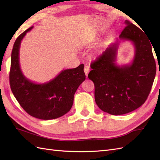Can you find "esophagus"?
<instances>
[{
	"instance_id": "esophagus-1",
	"label": "esophagus",
	"mask_w": 160,
	"mask_h": 160,
	"mask_svg": "<svg viewBox=\"0 0 160 160\" xmlns=\"http://www.w3.org/2000/svg\"><path fill=\"white\" fill-rule=\"evenodd\" d=\"M89 70H90V68L89 66L88 65V64H85L84 67V73L86 74V76H88V73L89 72Z\"/></svg>"
}]
</instances>
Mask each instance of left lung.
<instances>
[{
	"instance_id": "8db88e82",
	"label": "left lung",
	"mask_w": 160,
	"mask_h": 160,
	"mask_svg": "<svg viewBox=\"0 0 160 160\" xmlns=\"http://www.w3.org/2000/svg\"><path fill=\"white\" fill-rule=\"evenodd\" d=\"M127 26L120 38L130 40L135 53L131 65L115 63L118 42L107 48L91 63L88 78L95 86V100L102 111L118 115L141 107L148 96L156 73L151 40L137 26L125 20Z\"/></svg>"
}]
</instances>
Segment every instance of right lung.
Listing matches in <instances>:
<instances>
[{
    "label": "right lung",
    "instance_id": "1",
    "mask_svg": "<svg viewBox=\"0 0 160 160\" xmlns=\"http://www.w3.org/2000/svg\"><path fill=\"white\" fill-rule=\"evenodd\" d=\"M31 27L16 38L11 56L9 84L13 96L29 115L40 120H52L69 112L73 103L74 94L85 80L84 64L61 71L45 84H35L23 76L19 64L21 40Z\"/></svg>",
    "mask_w": 160,
    "mask_h": 160
}]
</instances>
